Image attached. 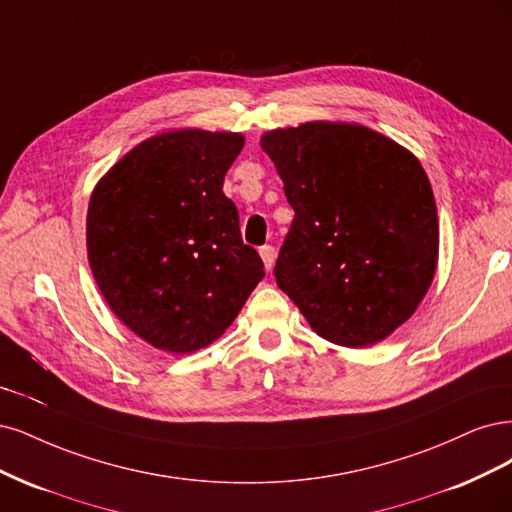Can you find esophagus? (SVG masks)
Returning <instances> with one entry per match:
<instances>
[{
	"label": "esophagus",
	"instance_id": "esophagus-1",
	"mask_svg": "<svg viewBox=\"0 0 512 512\" xmlns=\"http://www.w3.org/2000/svg\"><path fill=\"white\" fill-rule=\"evenodd\" d=\"M259 255H261V261H263V266H266V270H272V266H274V259H276L274 246H270V244L261 246V249H259Z\"/></svg>",
	"mask_w": 512,
	"mask_h": 512
}]
</instances>
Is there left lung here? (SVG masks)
Returning a JSON list of instances; mask_svg holds the SVG:
<instances>
[{
	"instance_id": "1",
	"label": "left lung",
	"mask_w": 512,
	"mask_h": 512,
	"mask_svg": "<svg viewBox=\"0 0 512 512\" xmlns=\"http://www.w3.org/2000/svg\"><path fill=\"white\" fill-rule=\"evenodd\" d=\"M261 148L295 210L274 268L315 332L361 349L415 315L438 263V212L419 159L357 123L272 129Z\"/></svg>"
}]
</instances>
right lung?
<instances>
[{"mask_svg": "<svg viewBox=\"0 0 512 512\" xmlns=\"http://www.w3.org/2000/svg\"><path fill=\"white\" fill-rule=\"evenodd\" d=\"M242 146L234 131H163L131 148L91 193L95 283L114 315L159 351L185 355L221 338L266 276L223 193Z\"/></svg>", "mask_w": 512, "mask_h": 512, "instance_id": "obj_1", "label": "right lung"}]
</instances>
